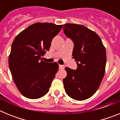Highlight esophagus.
Instances as JSON below:
<instances>
[{
  "instance_id": "1",
  "label": "esophagus",
  "mask_w": 120,
  "mask_h": 120,
  "mask_svg": "<svg viewBox=\"0 0 120 120\" xmlns=\"http://www.w3.org/2000/svg\"><path fill=\"white\" fill-rule=\"evenodd\" d=\"M64 67H65V66H64V65H60V64H59V69H64Z\"/></svg>"
}]
</instances>
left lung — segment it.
<instances>
[{
	"instance_id": "obj_1",
	"label": "left lung",
	"mask_w": 120,
	"mask_h": 120,
	"mask_svg": "<svg viewBox=\"0 0 120 120\" xmlns=\"http://www.w3.org/2000/svg\"><path fill=\"white\" fill-rule=\"evenodd\" d=\"M63 30L74 42L72 55L77 64L76 70L65 68L67 75L63 79L65 93L73 99L84 100L97 91L103 78L105 47L99 36L83 25L67 23Z\"/></svg>"
}]
</instances>
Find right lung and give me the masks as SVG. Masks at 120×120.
<instances>
[{"instance_id":"add662e5","label":"right lung","mask_w":120,"mask_h":120,"mask_svg":"<svg viewBox=\"0 0 120 120\" xmlns=\"http://www.w3.org/2000/svg\"><path fill=\"white\" fill-rule=\"evenodd\" d=\"M62 25L36 23L17 35L11 46L8 62L12 79L19 91L31 99L42 97L49 91L59 68L57 62L41 60L49 50L53 37Z\"/></svg>"}]
</instances>
